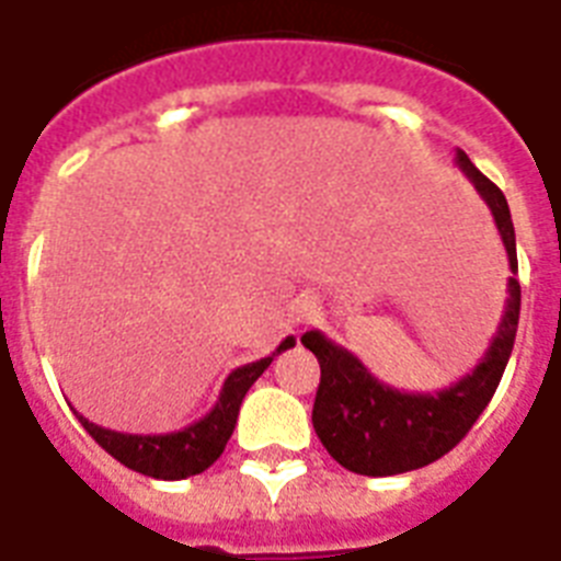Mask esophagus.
<instances>
[{
    "instance_id": "1",
    "label": "esophagus",
    "mask_w": 561,
    "mask_h": 561,
    "mask_svg": "<svg viewBox=\"0 0 561 561\" xmlns=\"http://www.w3.org/2000/svg\"><path fill=\"white\" fill-rule=\"evenodd\" d=\"M311 311H314V308H311V302H299V306H297V323H306L308 317H311Z\"/></svg>"
}]
</instances>
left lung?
<instances>
[{
  "instance_id": "8db88e82",
  "label": "left lung",
  "mask_w": 561,
  "mask_h": 561,
  "mask_svg": "<svg viewBox=\"0 0 561 561\" xmlns=\"http://www.w3.org/2000/svg\"><path fill=\"white\" fill-rule=\"evenodd\" d=\"M454 162L474 183L480 197L492 209L495 227L510 255V271L518 273L515 229L504 192L483 178L466 151L457 148ZM504 317L489 343L486 355L469 375L439 392H401L381 383L350 350L332 343L323 332L302 334V346L320 360V387L314 399V431L325 451L343 469L367 478H390L401 471L422 469L448 454L486 410L495 396L506 360L513 355L522 285L515 276L506 282Z\"/></svg>"
}]
</instances>
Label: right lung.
Returning a JSON list of instances; mask_svg holds the SVG:
<instances>
[{
    "mask_svg": "<svg viewBox=\"0 0 561 561\" xmlns=\"http://www.w3.org/2000/svg\"><path fill=\"white\" fill-rule=\"evenodd\" d=\"M294 343H297L294 337H285L273 355L232 369L227 381H224V390H220L215 408L203 419H197L194 425L174 431V434H122V431L95 425V422H90L81 413H78V419L87 427V434L110 457H116L122 466H127V469L157 480L192 478V474H201V471L209 469L211 462L224 454L229 436H232V427L238 422V408H241L247 390L253 387V381L264 369L271 367V360L279 352L290 350Z\"/></svg>",
    "mask_w": 561,
    "mask_h": 561,
    "instance_id": "add662e5",
    "label": "right lung"
}]
</instances>
